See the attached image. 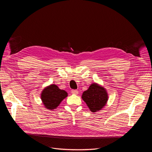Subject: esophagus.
<instances>
[{"label": "esophagus", "instance_id": "34e87169", "mask_svg": "<svg viewBox=\"0 0 152 152\" xmlns=\"http://www.w3.org/2000/svg\"><path fill=\"white\" fill-rule=\"evenodd\" d=\"M71 93L73 94H79V91H78L77 90H72Z\"/></svg>", "mask_w": 152, "mask_h": 152}]
</instances>
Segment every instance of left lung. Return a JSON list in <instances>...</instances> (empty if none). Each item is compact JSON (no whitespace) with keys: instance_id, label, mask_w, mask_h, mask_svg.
Masks as SVG:
<instances>
[{"instance_id":"8db88e82","label":"left lung","mask_w":152,"mask_h":152,"mask_svg":"<svg viewBox=\"0 0 152 152\" xmlns=\"http://www.w3.org/2000/svg\"><path fill=\"white\" fill-rule=\"evenodd\" d=\"M87 107L92 112H96L102 110L107 104L108 95L104 87L96 83L92 84L89 89L82 95Z\"/></svg>"}]
</instances>
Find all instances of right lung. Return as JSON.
<instances>
[{"mask_svg": "<svg viewBox=\"0 0 152 152\" xmlns=\"http://www.w3.org/2000/svg\"><path fill=\"white\" fill-rule=\"evenodd\" d=\"M40 98L44 107L48 110L56 109L62 101L68 96L65 90H61L55 84L49 85L43 89Z\"/></svg>", "mask_w": 152, "mask_h": 152, "instance_id": "obj_1", "label": "right lung"}]
</instances>
